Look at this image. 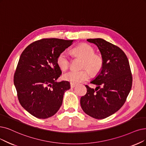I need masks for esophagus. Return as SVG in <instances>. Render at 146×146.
Returning <instances> with one entry per match:
<instances>
[{
	"label": "esophagus",
	"mask_w": 146,
	"mask_h": 146,
	"mask_svg": "<svg viewBox=\"0 0 146 146\" xmlns=\"http://www.w3.org/2000/svg\"><path fill=\"white\" fill-rule=\"evenodd\" d=\"M70 86H71V88H74V87L75 86V84H74V83H70Z\"/></svg>",
	"instance_id": "1"
}]
</instances>
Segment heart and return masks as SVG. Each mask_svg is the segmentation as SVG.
Returning <instances> with one entry per match:
<instances>
[{
	"instance_id": "heart-1",
	"label": "heart",
	"mask_w": 146,
	"mask_h": 146,
	"mask_svg": "<svg viewBox=\"0 0 146 146\" xmlns=\"http://www.w3.org/2000/svg\"><path fill=\"white\" fill-rule=\"evenodd\" d=\"M72 52L75 55L83 58L84 60L82 68L85 69L81 71L71 70L66 72L63 75L64 80L72 83H79L89 80L90 73L88 70L92 75H96L101 71L104 65L103 58L101 55L95 53V50L90 45L80 44L73 48ZM56 62L60 69L65 71L69 66L71 58L66 51H62L58 55Z\"/></svg>"
}]
</instances>
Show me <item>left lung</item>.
Listing matches in <instances>:
<instances>
[{"label":"left lung","instance_id":"1","mask_svg":"<svg viewBox=\"0 0 146 146\" xmlns=\"http://www.w3.org/2000/svg\"><path fill=\"white\" fill-rule=\"evenodd\" d=\"M97 45L104 60L101 72L91 83L86 85L87 93L80 99L84 112L96 119L113 114L123 106L131 91L132 76L127 57L119 46L101 38L88 39Z\"/></svg>","mask_w":146,"mask_h":146}]
</instances>
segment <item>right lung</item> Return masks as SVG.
<instances>
[{"label":"right lung","mask_w":146,"mask_h":146,"mask_svg":"<svg viewBox=\"0 0 146 146\" xmlns=\"http://www.w3.org/2000/svg\"><path fill=\"white\" fill-rule=\"evenodd\" d=\"M73 40L46 38L29 45L23 51L14 75L21 106L39 119H47L59 110L69 82H57L62 71L56 59Z\"/></svg>","instance_id":"add662e5"}]
</instances>
